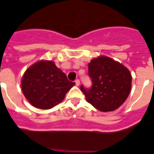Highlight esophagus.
Here are the masks:
<instances>
[{"label":"esophagus","mask_w":154,"mask_h":154,"mask_svg":"<svg viewBox=\"0 0 154 154\" xmlns=\"http://www.w3.org/2000/svg\"><path fill=\"white\" fill-rule=\"evenodd\" d=\"M75 84H76V86H77V87H78V86L80 85V80H79L78 79H77V80H75Z\"/></svg>","instance_id":"esophagus-1"}]
</instances>
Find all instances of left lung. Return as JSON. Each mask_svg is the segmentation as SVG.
I'll return each mask as SVG.
<instances>
[{
  "label": "left lung",
  "mask_w": 154,
  "mask_h": 154,
  "mask_svg": "<svg viewBox=\"0 0 154 154\" xmlns=\"http://www.w3.org/2000/svg\"><path fill=\"white\" fill-rule=\"evenodd\" d=\"M91 88L82 85L86 100L101 112H112L120 107L131 88V74L127 67L106 56L93 58L88 64Z\"/></svg>",
  "instance_id": "left-lung-1"
}]
</instances>
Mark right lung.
Returning a JSON list of instances; mask_svg holds the SVG:
<instances>
[{
    "mask_svg": "<svg viewBox=\"0 0 154 154\" xmlns=\"http://www.w3.org/2000/svg\"><path fill=\"white\" fill-rule=\"evenodd\" d=\"M74 84L52 61H39L30 66L21 81L29 103L41 109H49L61 103Z\"/></svg>",
    "mask_w": 154,
    "mask_h": 154,
    "instance_id": "add662e5",
    "label": "right lung"
}]
</instances>
